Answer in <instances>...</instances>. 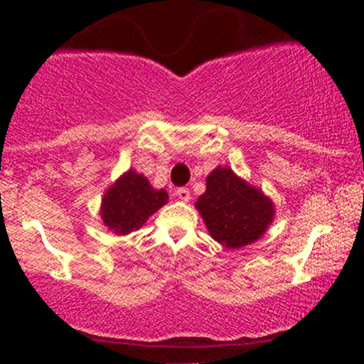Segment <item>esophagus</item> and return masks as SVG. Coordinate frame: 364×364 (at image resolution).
<instances>
[{
    "mask_svg": "<svg viewBox=\"0 0 364 364\" xmlns=\"http://www.w3.org/2000/svg\"><path fill=\"white\" fill-rule=\"evenodd\" d=\"M176 196L181 202H188V200H190V190H188V188H178Z\"/></svg>",
    "mask_w": 364,
    "mask_h": 364,
    "instance_id": "34e87169",
    "label": "esophagus"
}]
</instances>
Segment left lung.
<instances>
[{
  "label": "left lung",
  "mask_w": 364,
  "mask_h": 364,
  "mask_svg": "<svg viewBox=\"0 0 364 364\" xmlns=\"http://www.w3.org/2000/svg\"><path fill=\"white\" fill-rule=\"evenodd\" d=\"M205 181V193L198 196L195 207L217 243L237 250L265 235L275 215L270 196L237 176L229 166H217Z\"/></svg>",
  "instance_id": "1"
}]
</instances>
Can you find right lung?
<instances>
[{
  "label": "right lung",
  "instance_id": "1",
  "mask_svg": "<svg viewBox=\"0 0 364 364\" xmlns=\"http://www.w3.org/2000/svg\"><path fill=\"white\" fill-rule=\"evenodd\" d=\"M168 200L164 188L156 190L144 174L128 169L106 190L99 215L107 231L116 236H127L140 229Z\"/></svg>",
  "mask_w": 364,
  "mask_h": 364
}]
</instances>
